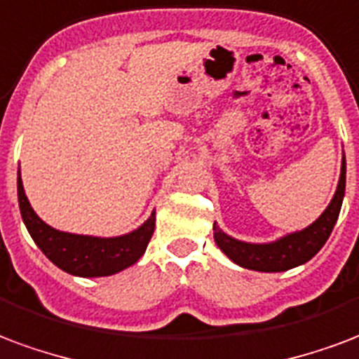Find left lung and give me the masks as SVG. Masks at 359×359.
I'll use <instances>...</instances> for the list:
<instances>
[{"mask_svg":"<svg viewBox=\"0 0 359 359\" xmlns=\"http://www.w3.org/2000/svg\"><path fill=\"white\" fill-rule=\"evenodd\" d=\"M344 188H346V159L342 158L341 179L337 184L335 196L327 205V209L314 220L310 226L301 232H293L283 236L280 240L270 241V243H247L228 236L213 224V236L220 251L226 255L230 261L247 268V270H257V272H285L289 268L304 264L314 257L333 232L339 213H341L342 198H344Z\"/></svg>","mask_w":359,"mask_h":359,"instance_id":"8db88e82","label":"left lung"}]
</instances>
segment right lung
<instances>
[{"label":"right lung","instance_id":"1","mask_svg":"<svg viewBox=\"0 0 359 359\" xmlns=\"http://www.w3.org/2000/svg\"><path fill=\"white\" fill-rule=\"evenodd\" d=\"M18 207L32 240L43 251V255L72 276L81 278H102L118 274L139 261L144 255L148 241L156 228V211L148 217L142 226L118 238H95L79 233L60 232L57 228L45 224L26 198L18 171L17 179Z\"/></svg>","mask_w":359,"mask_h":359}]
</instances>
